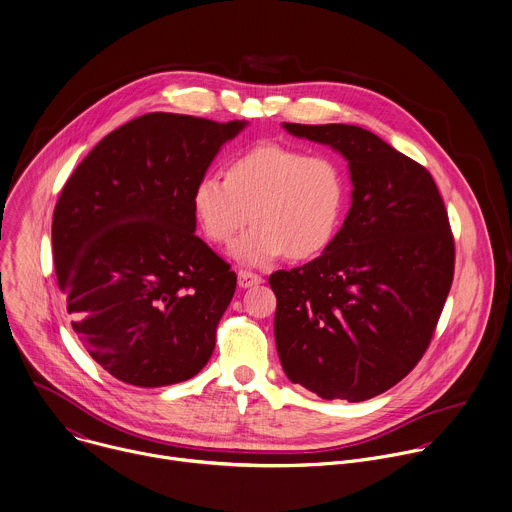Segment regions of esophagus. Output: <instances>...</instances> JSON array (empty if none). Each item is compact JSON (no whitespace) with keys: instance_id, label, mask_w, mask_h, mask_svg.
<instances>
[{"instance_id":"34e87169","label":"esophagus","mask_w":512,"mask_h":512,"mask_svg":"<svg viewBox=\"0 0 512 512\" xmlns=\"http://www.w3.org/2000/svg\"><path fill=\"white\" fill-rule=\"evenodd\" d=\"M263 283V277L253 273V271H247V269H241L239 271V287L247 289V287H253V285H259Z\"/></svg>"}]
</instances>
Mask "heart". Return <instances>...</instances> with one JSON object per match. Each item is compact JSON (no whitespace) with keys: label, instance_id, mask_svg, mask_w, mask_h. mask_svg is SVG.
I'll list each match as a JSON object with an SVG mask.
<instances>
[{"label":"heart","instance_id":"heart-1","mask_svg":"<svg viewBox=\"0 0 512 512\" xmlns=\"http://www.w3.org/2000/svg\"><path fill=\"white\" fill-rule=\"evenodd\" d=\"M346 207L342 168L323 154L261 142L231 158L225 179L205 175L193 191L195 217L211 243L233 245L243 265L263 267L289 255L295 261L323 253Z\"/></svg>","mask_w":512,"mask_h":512}]
</instances>
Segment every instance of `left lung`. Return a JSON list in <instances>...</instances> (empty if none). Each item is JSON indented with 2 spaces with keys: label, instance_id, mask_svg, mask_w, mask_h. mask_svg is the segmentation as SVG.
Wrapping results in <instances>:
<instances>
[{
  "label": "left lung",
  "instance_id": "8db88e82",
  "mask_svg": "<svg viewBox=\"0 0 512 512\" xmlns=\"http://www.w3.org/2000/svg\"><path fill=\"white\" fill-rule=\"evenodd\" d=\"M283 128L348 160L350 213L313 261L277 271L275 344L285 376L323 400H370L430 346L454 277L448 213L428 170L352 124Z\"/></svg>",
  "mask_w": 512,
  "mask_h": 512
}]
</instances>
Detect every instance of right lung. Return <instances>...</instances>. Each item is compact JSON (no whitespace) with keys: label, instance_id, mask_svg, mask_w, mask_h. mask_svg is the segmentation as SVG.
<instances>
[{"label":"right lung","instance_id":"1","mask_svg":"<svg viewBox=\"0 0 512 512\" xmlns=\"http://www.w3.org/2000/svg\"><path fill=\"white\" fill-rule=\"evenodd\" d=\"M245 126L144 114L104 136L62 189L58 285L80 342L120 382H185L215 350L237 275L195 235L193 191Z\"/></svg>","mask_w":512,"mask_h":512}]
</instances>
